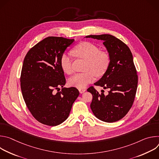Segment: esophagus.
I'll use <instances>...</instances> for the list:
<instances>
[{
	"instance_id": "obj_1",
	"label": "esophagus",
	"mask_w": 159,
	"mask_h": 159,
	"mask_svg": "<svg viewBox=\"0 0 159 159\" xmlns=\"http://www.w3.org/2000/svg\"><path fill=\"white\" fill-rule=\"evenodd\" d=\"M79 93L80 94H82V93H84V92L86 91V89H79Z\"/></svg>"
}]
</instances>
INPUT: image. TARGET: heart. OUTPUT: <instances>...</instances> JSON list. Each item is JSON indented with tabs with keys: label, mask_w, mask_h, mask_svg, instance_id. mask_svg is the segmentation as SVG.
Listing matches in <instances>:
<instances>
[{
	"label": "heart",
	"mask_w": 159,
	"mask_h": 159,
	"mask_svg": "<svg viewBox=\"0 0 159 159\" xmlns=\"http://www.w3.org/2000/svg\"><path fill=\"white\" fill-rule=\"evenodd\" d=\"M74 53L79 57L86 60L85 73L76 74L69 80L70 86L79 89L84 88L95 79V75H103L110 64L109 55L104 52H100L96 44L88 42H81L74 48ZM72 58L69 53H65L60 58V65L63 71L71 74L73 72Z\"/></svg>",
	"instance_id": "1"
}]
</instances>
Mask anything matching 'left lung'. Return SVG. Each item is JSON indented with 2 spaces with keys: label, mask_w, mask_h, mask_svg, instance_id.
I'll list each match as a JSON object with an SVG mask.
<instances>
[{
  "label": "left lung",
  "mask_w": 159,
  "mask_h": 159,
  "mask_svg": "<svg viewBox=\"0 0 159 159\" xmlns=\"http://www.w3.org/2000/svg\"><path fill=\"white\" fill-rule=\"evenodd\" d=\"M103 41L109 57L110 64L102 77L94 84L109 89L108 94H99L92 86L87 91L93 95L90 108L99 120L113 123L122 119L131 109L138 85V75L132 53L127 45L111 34L89 35Z\"/></svg>",
  "instance_id": "8db88e82"
}]
</instances>
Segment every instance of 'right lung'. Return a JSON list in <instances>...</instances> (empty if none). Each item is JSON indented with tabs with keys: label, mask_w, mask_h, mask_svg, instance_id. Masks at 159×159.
Returning <instances> with one entry per match:
<instances>
[{
	"label": "right lung",
	"mask_w": 159,
	"mask_h": 159,
	"mask_svg": "<svg viewBox=\"0 0 159 159\" xmlns=\"http://www.w3.org/2000/svg\"><path fill=\"white\" fill-rule=\"evenodd\" d=\"M74 39L50 36L27 53L20 74V88L25 102L33 117L42 124L57 126L69 117L79 95L75 87H63L66 81L60 58ZM62 87L56 94L54 89Z\"/></svg>",
	"instance_id": "add662e5"
}]
</instances>
